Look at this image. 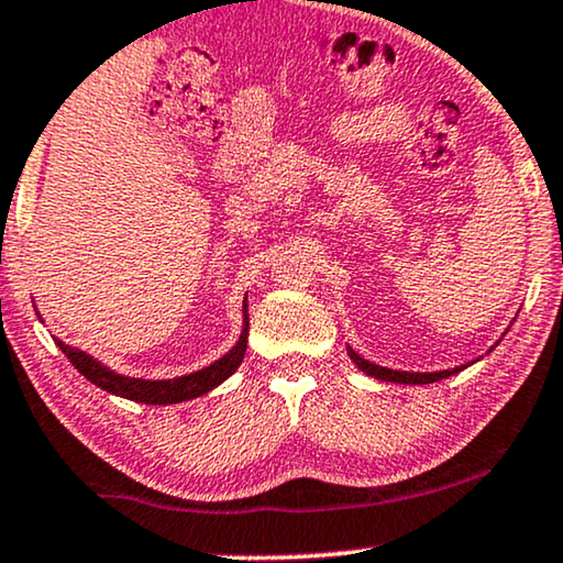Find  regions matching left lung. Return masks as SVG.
Segmentation results:
<instances>
[{
    "label": "left lung",
    "instance_id": "8db88e82",
    "mask_svg": "<svg viewBox=\"0 0 563 563\" xmlns=\"http://www.w3.org/2000/svg\"><path fill=\"white\" fill-rule=\"evenodd\" d=\"M495 349V345H492ZM349 356L353 364H356L361 372L374 376V379H382V382H395V384H433V382H441V379H449V376L459 374L464 366H456V368H443V372H397V368H387V366H379V364H372V361H366L364 356H358L356 351L349 345Z\"/></svg>",
    "mask_w": 563,
    "mask_h": 563
}]
</instances>
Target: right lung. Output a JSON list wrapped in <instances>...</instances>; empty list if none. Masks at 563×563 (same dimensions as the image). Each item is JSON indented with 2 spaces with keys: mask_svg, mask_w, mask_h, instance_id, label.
<instances>
[{
  "mask_svg": "<svg viewBox=\"0 0 563 563\" xmlns=\"http://www.w3.org/2000/svg\"><path fill=\"white\" fill-rule=\"evenodd\" d=\"M56 345L64 351V356L71 361L76 372L87 376V379L91 384H97L99 389L110 391V395L133 399V402L143 405H176L207 395L210 389L220 387L230 374H235V368L241 366V361L245 356V345H249V307L243 305V330L233 349H230L222 358L214 361V364L199 368V372L176 376V379H135V376H122L118 372H112L110 366L99 364V361L95 356H89L87 351L71 349V345L58 341V338Z\"/></svg>",
  "mask_w": 563,
  "mask_h": 563,
  "instance_id": "right-lung-1",
  "label": "right lung"
}]
</instances>
